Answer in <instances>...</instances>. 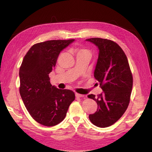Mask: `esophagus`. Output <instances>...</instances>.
Here are the masks:
<instances>
[{"label": "esophagus", "mask_w": 152, "mask_h": 152, "mask_svg": "<svg viewBox=\"0 0 152 152\" xmlns=\"http://www.w3.org/2000/svg\"><path fill=\"white\" fill-rule=\"evenodd\" d=\"M76 96L78 97V98H83V97L85 96V95L80 94H78V93H76Z\"/></svg>", "instance_id": "esophagus-1"}]
</instances>
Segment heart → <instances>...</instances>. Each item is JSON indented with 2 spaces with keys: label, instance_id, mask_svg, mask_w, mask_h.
Instances as JSON below:
<instances>
[{
  "label": "heart",
  "instance_id": "b5f03b06",
  "mask_svg": "<svg viewBox=\"0 0 152 152\" xmlns=\"http://www.w3.org/2000/svg\"><path fill=\"white\" fill-rule=\"evenodd\" d=\"M82 52H88V51H87L86 50H80V51H79V53H82Z\"/></svg>",
  "mask_w": 152,
  "mask_h": 152
}]
</instances>
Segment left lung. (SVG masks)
<instances>
[{"mask_svg": "<svg viewBox=\"0 0 152 152\" xmlns=\"http://www.w3.org/2000/svg\"><path fill=\"white\" fill-rule=\"evenodd\" d=\"M86 41L99 49L94 76L103 91L97 96L88 95L98 104L97 110L89 115V119L96 127H109L117 122L127 109L133 76L127 56L117 43L102 38H91Z\"/></svg>", "mask_w": 152, "mask_h": 152, "instance_id": "1", "label": "left lung"}]
</instances>
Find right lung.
I'll list each match as a JSON object with an SVG mask.
<instances>
[{"label": "right lung", "instance_id": "1", "mask_svg": "<svg viewBox=\"0 0 152 152\" xmlns=\"http://www.w3.org/2000/svg\"><path fill=\"white\" fill-rule=\"evenodd\" d=\"M74 39L50 40L33 45L19 69V92L28 112L37 123L52 127L62 121L75 99L70 90L52 86L49 74L58 56Z\"/></svg>", "mask_w": 152, "mask_h": 152}]
</instances>
